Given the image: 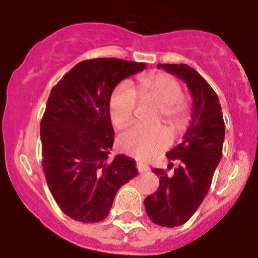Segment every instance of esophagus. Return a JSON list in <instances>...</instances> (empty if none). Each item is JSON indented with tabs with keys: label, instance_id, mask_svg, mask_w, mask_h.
<instances>
[{
	"label": "esophagus",
	"instance_id": "1",
	"mask_svg": "<svg viewBox=\"0 0 258 258\" xmlns=\"http://www.w3.org/2000/svg\"><path fill=\"white\" fill-rule=\"evenodd\" d=\"M137 168H138V170H140L141 173L147 172V170H149V166L145 165V164H143V163H137Z\"/></svg>",
	"mask_w": 258,
	"mask_h": 258
}]
</instances>
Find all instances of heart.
<instances>
[{
    "label": "heart",
    "instance_id": "b5f03b06",
    "mask_svg": "<svg viewBox=\"0 0 258 258\" xmlns=\"http://www.w3.org/2000/svg\"><path fill=\"white\" fill-rule=\"evenodd\" d=\"M183 90L175 77L166 74L143 75L136 89L127 83H120L109 98V116L116 127H124L133 120L138 98L159 106L156 124L165 122L178 129L187 121L188 108L183 99ZM170 145V134L165 127L147 129L132 126L120 136L118 147L125 154L147 160Z\"/></svg>",
    "mask_w": 258,
    "mask_h": 258
}]
</instances>
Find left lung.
Wrapping results in <instances>:
<instances>
[{
	"mask_svg": "<svg viewBox=\"0 0 258 258\" xmlns=\"http://www.w3.org/2000/svg\"><path fill=\"white\" fill-rule=\"evenodd\" d=\"M159 67L183 80L192 95V118L183 142L166 154L169 160L178 161V168L173 175L152 169L160 184L145 199L146 213L152 222L174 227L187 222L208 194L222 157L225 122L217 94L197 71L187 64Z\"/></svg>",
	"mask_w": 258,
	"mask_h": 258,
	"instance_id": "obj_1",
	"label": "left lung"
}]
</instances>
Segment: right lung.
Masks as SVG:
<instances>
[{
	"instance_id": "1",
	"label": "right lung",
	"mask_w": 258,
	"mask_h": 258,
	"mask_svg": "<svg viewBox=\"0 0 258 258\" xmlns=\"http://www.w3.org/2000/svg\"><path fill=\"white\" fill-rule=\"evenodd\" d=\"M145 68L117 58L89 59L50 92L40 125L42 169L52 198L72 220L101 222L118 188L138 173L125 155L107 163L115 133L108 104L116 85Z\"/></svg>"
}]
</instances>
